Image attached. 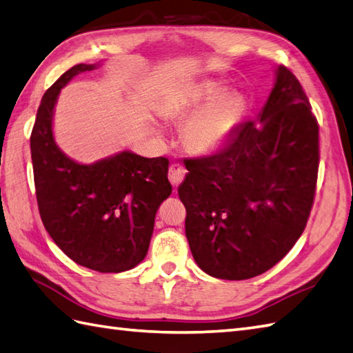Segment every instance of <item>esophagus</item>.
Here are the masks:
<instances>
[{"label":"esophagus","instance_id":"obj_1","mask_svg":"<svg viewBox=\"0 0 353 353\" xmlns=\"http://www.w3.org/2000/svg\"><path fill=\"white\" fill-rule=\"evenodd\" d=\"M184 176H185V169L181 166V164H179V163L170 164V168H169V179H170L172 185L176 187V185L181 184Z\"/></svg>","mask_w":353,"mask_h":353}]
</instances>
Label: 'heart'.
<instances>
[{
  "label": "heart",
  "mask_w": 353,
  "mask_h": 353,
  "mask_svg": "<svg viewBox=\"0 0 353 353\" xmlns=\"http://www.w3.org/2000/svg\"><path fill=\"white\" fill-rule=\"evenodd\" d=\"M228 97L230 90L225 85L214 81L201 83L196 88L184 93L181 99L172 105V113L185 117L194 116L203 108L221 103ZM240 117L241 105L239 101L227 99L187 122L183 131V142L187 150L193 154L205 155L214 152L231 137Z\"/></svg>",
  "instance_id": "1"
}]
</instances>
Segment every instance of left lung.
Segmentation results:
<instances>
[{
	"label": "left lung",
	"instance_id": "obj_1",
	"mask_svg": "<svg viewBox=\"0 0 353 353\" xmlns=\"http://www.w3.org/2000/svg\"><path fill=\"white\" fill-rule=\"evenodd\" d=\"M256 121L240 123L217 154L187 160L178 187L192 255L214 278L273 268L302 236L314 202L319 123L285 66Z\"/></svg>",
	"mask_w": 353,
	"mask_h": 353
}]
</instances>
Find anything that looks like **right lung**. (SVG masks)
Masks as SVG:
<instances>
[{
    "instance_id": "1",
    "label": "right lung",
    "mask_w": 353,
    "mask_h": 353,
    "mask_svg": "<svg viewBox=\"0 0 353 353\" xmlns=\"http://www.w3.org/2000/svg\"><path fill=\"white\" fill-rule=\"evenodd\" d=\"M98 65H75L45 92L30 146L36 198L45 230L77 264L103 272L130 270L143 260L155 213L169 198V160L122 151L93 164L61 152L52 134L61 88Z\"/></svg>"
}]
</instances>
